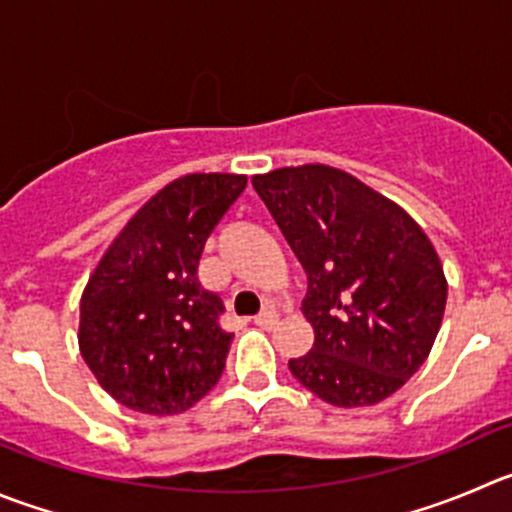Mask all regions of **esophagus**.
Instances as JSON below:
<instances>
[{
    "label": "esophagus",
    "instance_id": "1",
    "mask_svg": "<svg viewBox=\"0 0 512 512\" xmlns=\"http://www.w3.org/2000/svg\"><path fill=\"white\" fill-rule=\"evenodd\" d=\"M276 321H279V314H276L274 309H264V311H261V314L253 316V324L264 326V329H271V326H274Z\"/></svg>",
    "mask_w": 512,
    "mask_h": 512
}]
</instances>
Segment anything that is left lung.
Instances as JSON below:
<instances>
[{"instance_id":"1","label":"left lung","mask_w":512,"mask_h":512,"mask_svg":"<svg viewBox=\"0 0 512 512\" xmlns=\"http://www.w3.org/2000/svg\"><path fill=\"white\" fill-rule=\"evenodd\" d=\"M309 276L314 347L289 369L334 407L377 405L430 354L447 281L435 246L397 203L329 165L251 180Z\"/></svg>"}]
</instances>
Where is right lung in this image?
I'll list each match as a JSON object with an SVG mask.
<instances>
[{
	"label": "right lung",
	"instance_id": "obj_1",
	"mask_svg": "<svg viewBox=\"0 0 512 512\" xmlns=\"http://www.w3.org/2000/svg\"><path fill=\"white\" fill-rule=\"evenodd\" d=\"M246 175L193 173L155 193L107 248L80 301V352L110 397L178 415L221 379L233 334L198 279L208 236Z\"/></svg>",
	"mask_w": 512,
	"mask_h": 512
}]
</instances>
